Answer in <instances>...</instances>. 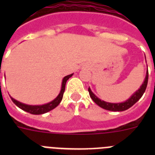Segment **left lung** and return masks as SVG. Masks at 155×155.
Wrapping results in <instances>:
<instances>
[{"label": "left lung", "mask_w": 155, "mask_h": 155, "mask_svg": "<svg viewBox=\"0 0 155 155\" xmlns=\"http://www.w3.org/2000/svg\"><path fill=\"white\" fill-rule=\"evenodd\" d=\"M147 81H148V71H147V75H146L144 81H143V84L141 85L140 88H139V90L134 93L127 101H126L125 102H122V103H110V102H104V101H102V100L99 99L98 97H96L93 94L92 91H91L89 87H88V92H89L90 97L91 98V99L98 106H100L102 109H105L106 110L109 111H114V112H116V111L121 112V111L127 110L129 108H130L131 106H133L134 104L137 102L140 98H141L142 95L144 93L145 90H146V87H147Z\"/></svg>", "instance_id": "8db88e82"}]
</instances>
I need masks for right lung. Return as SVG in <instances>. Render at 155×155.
Masks as SVG:
<instances>
[{
  "label": "right lung",
  "instance_id": "1",
  "mask_svg": "<svg viewBox=\"0 0 155 155\" xmlns=\"http://www.w3.org/2000/svg\"><path fill=\"white\" fill-rule=\"evenodd\" d=\"M73 75V74H71L68 75V76L64 77V79H63V82H62V87H61V91L59 94L58 96L55 98V99L52 101V102H49L47 104H45V105H25V104H23L21 102H18L17 100L14 99L11 97L12 98V102L14 103L15 104L17 105L18 107H19L20 109H21L22 110L25 111L27 113H29L31 114H34V115H39V114H43V113H46L49 111L52 110V109H55L57 107V105L61 103V100L63 98V95H64V92L65 91V85H66V82L68 79L71 78V76Z\"/></svg>",
  "mask_w": 155,
  "mask_h": 155
}]
</instances>
